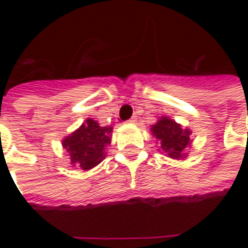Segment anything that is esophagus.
<instances>
[{"label": "esophagus", "mask_w": 248, "mask_h": 248, "mask_svg": "<svg viewBox=\"0 0 248 248\" xmlns=\"http://www.w3.org/2000/svg\"><path fill=\"white\" fill-rule=\"evenodd\" d=\"M129 122H130V124H135V122H137V117H133V118H130Z\"/></svg>", "instance_id": "1"}]
</instances>
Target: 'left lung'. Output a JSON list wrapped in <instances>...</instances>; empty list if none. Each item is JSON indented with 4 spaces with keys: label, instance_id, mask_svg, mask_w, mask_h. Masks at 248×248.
I'll return each instance as SVG.
<instances>
[{
    "label": "left lung",
    "instance_id": "1",
    "mask_svg": "<svg viewBox=\"0 0 248 248\" xmlns=\"http://www.w3.org/2000/svg\"><path fill=\"white\" fill-rule=\"evenodd\" d=\"M150 131L159 143L158 150L166 153V155L172 159L187 158L188 153L186 150L191 143V130L183 127L169 117H161L151 126Z\"/></svg>",
    "mask_w": 248,
    "mask_h": 248
}]
</instances>
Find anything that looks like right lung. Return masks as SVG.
<instances>
[{"label": "right lung", "instance_id": "1", "mask_svg": "<svg viewBox=\"0 0 248 248\" xmlns=\"http://www.w3.org/2000/svg\"><path fill=\"white\" fill-rule=\"evenodd\" d=\"M111 126H99L87 118L71 134L62 140V147L69 153L70 165L82 170H92L106 158V147L111 143Z\"/></svg>", "mask_w": 248, "mask_h": 248}]
</instances>
